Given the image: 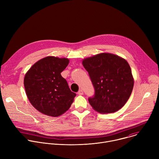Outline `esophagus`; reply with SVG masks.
Listing matches in <instances>:
<instances>
[{
    "label": "esophagus",
    "mask_w": 159,
    "mask_h": 159,
    "mask_svg": "<svg viewBox=\"0 0 159 159\" xmlns=\"http://www.w3.org/2000/svg\"><path fill=\"white\" fill-rule=\"evenodd\" d=\"M77 94H78L79 95H80V96L83 95V94H84V93H83V90H81V89H80V90H79V91H78Z\"/></svg>",
    "instance_id": "esophagus-1"
}]
</instances>
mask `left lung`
<instances>
[{
    "instance_id": "8db88e82",
    "label": "left lung",
    "mask_w": 159,
    "mask_h": 159,
    "mask_svg": "<svg viewBox=\"0 0 159 159\" xmlns=\"http://www.w3.org/2000/svg\"><path fill=\"white\" fill-rule=\"evenodd\" d=\"M82 64L94 88V95L88 99L90 106L101 113L120 109L133 88L128 63L117 55L104 53L84 59Z\"/></svg>"
}]
</instances>
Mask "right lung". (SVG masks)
<instances>
[{
    "instance_id": "1",
    "label": "right lung",
    "mask_w": 159,
    "mask_h": 159,
    "mask_svg": "<svg viewBox=\"0 0 159 159\" xmlns=\"http://www.w3.org/2000/svg\"><path fill=\"white\" fill-rule=\"evenodd\" d=\"M69 59L45 57L34 63L25 77L28 99L38 111L57 117L69 109L76 94L72 92L61 73Z\"/></svg>"
}]
</instances>
